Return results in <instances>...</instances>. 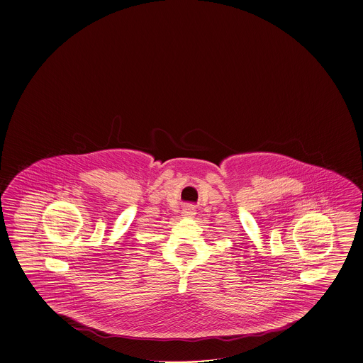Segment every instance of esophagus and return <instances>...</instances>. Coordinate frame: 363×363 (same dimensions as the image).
<instances>
[{
  "mask_svg": "<svg viewBox=\"0 0 363 363\" xmlns=\"http://www.w3.org/2000/svg\"><path fill=\"white\" fill-rule=\"evenodd\" d=\"M195 215H196V212H195V208L192 207V206H186L182 211V216L183 218H192Z\"/></svg>",
  "mask_w": 363,
  "mask_h": 363,
  "instance_id": "34e87169",
  "label": "esophagus"
}]
</instances>
